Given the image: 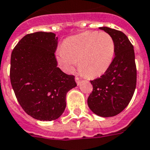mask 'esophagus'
<instances>
[{"mask_svg": "<svg viewBox=\"0 0 150 150\" xmlns=\"http://www.w3.org/2000/svg\"><path fill=\"white\" fill-rule=\"evenodd\" d=\"M75 81H76V83L78 85H80V83H81V79H79V77H78V76H75Z\"/></svg>", "mask_w": 150, "mask_h": 150, "instance_id": "34e87169", "label": "esophagus"}]
</instances>
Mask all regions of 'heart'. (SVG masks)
<instances>
[{"label":"heart","mask_w":150,"mask_h":150,"mask_svg":"<svg viewBox=\"0 0 150 150\" xmlns=\"http://www.w3.org/2000/svg\"><path fill=\"white\" fill-rule=\"evenodd\" d=\"M115 54V41L108 33L85 31L64 40L57 58L67 71L72 72L78 62L81 74L96 78L109 69Z\"/></svg>","instance_id":"b5f03b06"}]
</instances>
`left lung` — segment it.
Instances as JSON below:
<instances>
[{"mask_svg":"<svg viewBox=\"0 0 150 150\" xmlns=\"http://www.w3.org/2000/svg\"><path fill=\"white\" fill-rule=\"evenodd\" d=\"M110 35L115 45V54L109 69L100 78L91 81L93 91L88 105L97 115L111 117L127 106L136 86V66L133 45L123 32L102 27Z\"/></svg>","mask_w":150,"mask_h":150,"instance_id":"8db88e82","label":"left lung"}]
</instances>
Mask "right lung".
Wrapping results in <instances>:
<instances>
[{
  "instance_id": "right-lung-1",
  "label": "right lung",
  "mask_w": 150,
  "mask_h": 150,
  "mask_svg": "<svg viewBox=\"0 0 150 150\" xmlns=\"http://www.w3.org/2000/svg\"><path fill=\"white\" fill-rule=\"evenodd\" d=\"M57 46L55 34L35 32L20 40L11 57L10 79L16 98L28 115L41 121L60 117L67 92L77 86L74 75L57 67Z\"/></svg>"
}]
</instances>
